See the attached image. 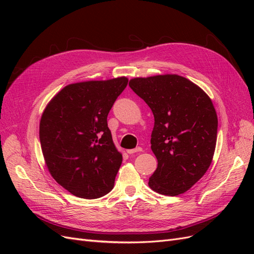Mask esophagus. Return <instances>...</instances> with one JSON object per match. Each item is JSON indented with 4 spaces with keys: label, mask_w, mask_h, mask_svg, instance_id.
Masks as SVG:
<instances>
[{
    "label": "esophagus",
    "mask_w": 254,
    "mask_h": 254,
    "mask_svg": "<svg viewBox=\"0 0 254 254\" xmlns=\"http://www.w3.org/2000/svg\"><path fill=\"white\" fill-rule=\"evenodd\" d=\"M139 151H143V149L141 147H136V148H133V149H128L127 150V152L129 153V155H132V153L139 152Z\"/></svg>",
    "instance_id": "1"
}]
</instances>
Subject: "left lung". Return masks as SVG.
<instances>
[{
	"label": "left lung",
	"mask_w": 254,
	"mask_h": 254,
	"mask_svg": "<svg viewBox=\"0 0 254 254\" xmlns=\"http://www.w3.org/2000/svg\"><path fill=\"white\" fill-rule=\"evenodd\" d=\"M129 87L155 118L151 150L158 167L148 186L159 194L189 190L210 167L218 120L211 98L197 84L176 74L137 77Z\"/></svg>",
	"instance_id": "obj_1"
}]
</instances>
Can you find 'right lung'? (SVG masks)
Masks as SVG:
<instances>
[{
  "label": "right lung",
  "instance_id": "add662e5",
  "mask_svg": "<svg viewBox=\"0 0 254 254\" xmlns=\"http://www.w3.org/2000/svg\"><path fill=\"white\" fill-rule=\"evenodd\" d=\"M127 83V77L71 83L45 107L39 126L45 164L74 196L95 199L114 187L123 157L107 117Z\"/></svg>",
  "mask_w": 254,
  "mask_h": 254
}]
</instances>
